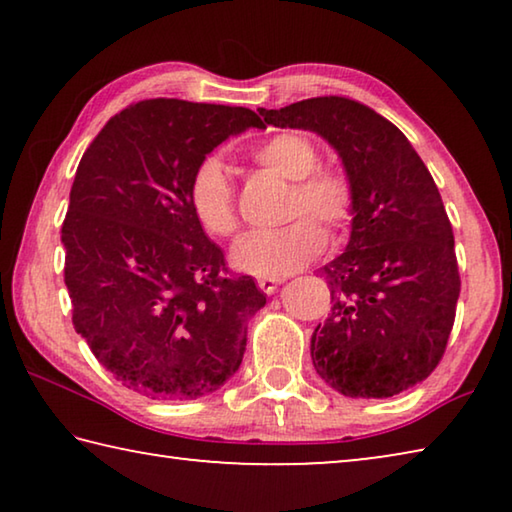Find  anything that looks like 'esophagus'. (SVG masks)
<instances>
[{
  "instance_id": "obj_1",
  "label": "esophagus",
  "mask_w": 512,
  "mask_h": 512,
  "mask_svg": "<svg viewBox=\"0 0 512 512\" xmlns=\"http://www.w3.org/2000/svg\"><path fill=\"white\" fill-rule=\"evenodd\" d=\"M280 284H282L280 277H257V287L262 289L266 296H273Z\"/></svg>"
}]
</instances>
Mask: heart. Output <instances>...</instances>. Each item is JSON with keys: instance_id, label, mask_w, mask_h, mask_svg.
I'll return each instance as SVG.
<instances>
[{"instance_id": "obj_1", "label": "heart", "mask_w": 512, "mask_h": 512, "mask_svg": "<svg viewBox=\"0 0 512 512\" xmlns=\"http://www.w3.org/2000/svg\"><path fill=\"white\" fill-rule=\"evenodd\" d=\"M259 169L291 180L287 216L296 215L282 228L255 230L239 237L230 250V262L239 271L262 277H282L298 271L320 255L325 232H339L354 216V185L341 167L318 164V146L305 133H275L250 151ZM189 207L198 225L212 237L235 235L239 216L235 187L216 155L196 164L189 178ZM310 216L307 217L306 214Z\"/></svg>"}]
</instances>
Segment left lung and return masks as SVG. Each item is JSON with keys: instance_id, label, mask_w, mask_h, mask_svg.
Returning a JSON list of instances; mask_svg holds the SVG:
<instances>
[{"instance_id": "left-lung-1", "label": "left lung", "mask_w": 512, "mask_h": 512, "mask_svg": "<svg viewBox=\"0 0 512 512\" xmlns=\"http://www.w3.org/2000/svg\"><path fill=\"white\" fill-rule=\"evenodd\" d=\"M259 115L323 135L354 185L350 244L320 268L332 314L311 336L316 372L345 397L379 400L420 384L443 359L461 293L452 223L429 169L400 128L348 97Z\"/></svg>"}]
</instances>
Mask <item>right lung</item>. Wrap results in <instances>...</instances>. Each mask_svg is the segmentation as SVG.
<instances>
[{
  "instance_id": "add662e5",
  "label": "right lung",
  "mask_w": 512,
  "mask_h": 512,
  "mask_svg": "<svg viewBox=\"0 0 512 512\" xmlns=\"http://www.w3.org/2000/svg\"><path fill=\"white\" fill-rule=\"evenodd\" d=\"M250 126L262 121L248 108L144 99L108 119L76 169L60 230L72 323L121 386L151 400L223 386L266 305L189 207L196 164Z\"/></svg>"
}]
</instances>
